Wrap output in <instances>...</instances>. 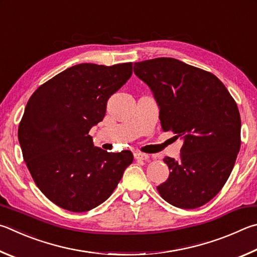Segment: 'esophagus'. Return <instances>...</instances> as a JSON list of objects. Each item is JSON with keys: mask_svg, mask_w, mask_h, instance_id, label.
<instances>
[{"mask_svg": "<svg viewBox=\"0 0 257 257\" xmlns=\"http://www.w3.org/2000/svg\"><path fill=\"white\" fill-rule=\"evenodd\" d=\"M134 158L137 160H148L149 159V156L147 154H142V152H136V154H134Z\"/></svg>", "mask_w": 257, "mask_h": 257, "instance_id": "obj_1", "label": "esophagus"}]
</instances>
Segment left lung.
Returning <instances> with one entry per match:
<instances>
[{
    "label": "left lung",
    "mask_w": 257,
    "mask_h": 257,
    "mask_svg": "<svg viewBox=\"0 0 257 257\" xmlns=\"http://www.w3.org/2000/svg\"><path fill=\"white\" fill-rule=\"evenodd\" d=\"M133 70L154 93L161 127L184 141L178 160L164 159L169 177L157 190L177 208L204 205L226 184L240 149L236 101L217 76L176 58L138 62Z\"/></svg>",
    "instance_id": "obj_1"
}]
</instances>
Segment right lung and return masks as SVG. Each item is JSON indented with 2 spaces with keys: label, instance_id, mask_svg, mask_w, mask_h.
Returning <instances> with one entry per match:
<instances>
[{
  "label": "right lung",
  "instance_id": "obj_1",
  "mask_svg": "<svg viewBox=\"0 0 257 257\" xmlns=\"http://www.w3.org/2000/svg\"><path fill=\"white\" fill-rule=\"evenodd\" d=\"M131 75L132 63H82L40 85L27 102L18 130L22 156L36 185L60 208H96L132 164L131 151L107 152L89 136L105 117L108 99Z\"/></svg>",
  "mask_w": 257,
  "mask_h": 257
}]
</instances>
